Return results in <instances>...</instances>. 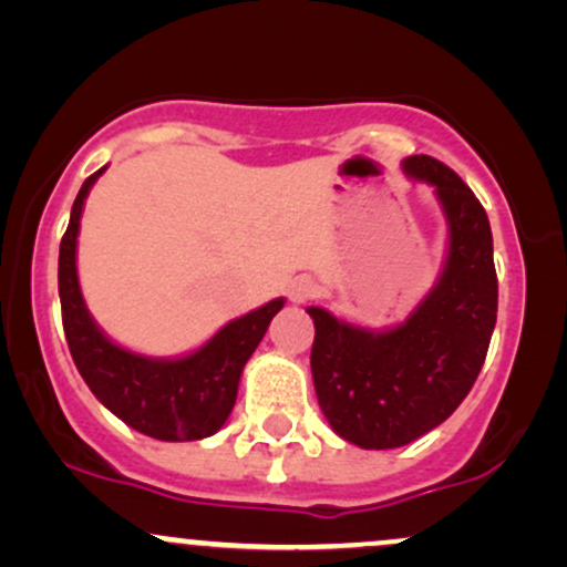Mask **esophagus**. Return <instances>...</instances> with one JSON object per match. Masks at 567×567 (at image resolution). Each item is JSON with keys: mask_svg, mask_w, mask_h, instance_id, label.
<instances>
[{"mask_svg": "<svg viewBox=\"0 0 567 567\" xmlns=\"http://www.w3.org/2000/svg\"><path fill=\"white\" fill-rule=\"evenodd\" d=\"M317 292H320V288H317L315 279H309V277H296L290 282V301H296V303L311 301V298H317Z\"/></svg>", "mask_w": 567, "mask_h": 567, "instance_id": "34e87169", "label": "esophagus"}]
</instances>
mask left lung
Instances as JSON below:
<instances>
[{
	"label": "left lung",
	"instance_id": "left-lung-1",
	"mask_svg": "<svg viewBox=\"0 0 567 567\" xmlns=\"http://www.w3.org/2000/svg\"><path fill=\"white\" fill-rule=\"evenodd\" d=\"M408 178L434 188L447 224L434 288L400 324L360 328L309 306L311 379L338 437L389 451L424 437L464 402L483 370L498 311L493 234L474 192L426 154L402 159Z\"/></svg>",
	"mask_w": 567,
	"mask_h": 567
}]
</instances>
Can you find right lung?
Wrapping results in <instances>:
<instances>
[{
  "mask_svg": "<svg viewBox=\"0 0 567 567\" xmlns=\"http://www.w3.org/2000/svg\"><path fill=\"white\" fill-rule=\"evenodd\" d=\"M103 171L106 167L90 175L76 194L58 256V296L69 351L90 392L135 432L162 442L205 440L229 419L247 360L285 298L226 322L210 341L184 357H146L114 343L84 306L76 275L84 199Z\"/></svg>",
  "mask_w": 567,
  "mask_h": 567,
  "instance_id": "right-lung-1",
  "label": "right lung"
}]
</instances>
